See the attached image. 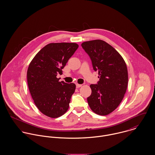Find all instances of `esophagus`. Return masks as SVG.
I'll return each instance as SVG.
<instances>
[{
	"label": "esophagus",
	"mask_w": 155,
	"mask_h": 155,
	"mask_svg": "<svg viewBox=\"0 0 155 155\" xmlns=\"http://www.w3.org/2000/svg\"><path fill=\"white\" fill-rule=\"evenodd\" d=\"M76 88H80V87H82V85H81V84H77L76 85Z\"/></svg>",
	"instance_id": "1"
}]
</instances>
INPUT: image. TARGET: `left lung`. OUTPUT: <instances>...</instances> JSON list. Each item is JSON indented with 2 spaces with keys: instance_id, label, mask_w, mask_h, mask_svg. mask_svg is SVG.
<instances>
[{
  "instance_id": "left-lung-1",
  "label": "left lung",
  "mask_w": 155,
  "mask_h": 155,
  "mask_svg": "<svg viewBox=\"0 0 155 155\" xmlns=\"http://www.w3.org/2000/svg\"><path fill=\"white\" fill-rule=\"evenodd\" d=\"M81 46L100 78L97 84L90 85L89 106L96 114L107 115L118 107L126 92L128 82L126 63L114 48L102 40L85 42Z\"/></svg>"
}]
</instances>
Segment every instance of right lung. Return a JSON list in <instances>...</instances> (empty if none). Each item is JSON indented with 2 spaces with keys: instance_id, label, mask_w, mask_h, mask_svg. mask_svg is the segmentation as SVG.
I'll return each instance as SVG.
<instances>
[{
  "instance_id": "obj_1",
  "label": "right lung",
  "mask_w": 155,
  "mask_h": 155,
  "mask_svg": "<svg viewBox=\"0 0 155 155\" xmlns=\"http://www.w3.org/2000/svg\"><path fill=\"white\" fill-rule=\"evenodd\" d=\"M75 43H51L41 49L30 62L27 72L28 87L38 109L45 115L57 118L68 107L76 85L59 82L58 74L78 48Z\"/></svg>"
}]
</instances>
